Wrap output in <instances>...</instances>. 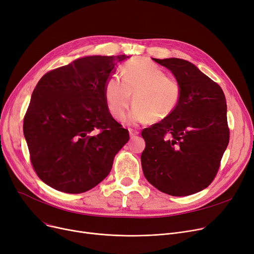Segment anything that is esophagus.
I'll use <instances>...</instances> for the list:
<instances>
[{
	"mask_svg": "<svg viewBox=\"0 0 254 254\" xmlns=\"http://www.w3.org/2000/svg\"><path fill=\"white\" fill-rule=\"evenodd\" d=\"M128 131H129V136L131 139L139 135V130L136 128H128Z\"/></svg>",
	"mask_w": 254,
	"mask_h": 254,
	"instance_id": "obj_1",
	"label": "esophagus"
}]
</instances>
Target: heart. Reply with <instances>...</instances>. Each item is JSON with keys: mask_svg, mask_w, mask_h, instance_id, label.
I'll return each mask as SVG.
<instances>
[{"mask_svg": "<svg viewBox=\"0 0 254 254\" xmlns=\"http://www.w3.org/2000/svg\"><path fill=\"white\" fill-rule=\"evenodd\" d=\"M120 79L116 75L106 80L104 95L113 116L122 118L132 98L127 123H155L168 117L177 107L181 95L180 80L165 74L156 64L144 60H131L122 66ZM133 97H131V95Z\"/></svg>", "mask_w": 254, "mask_h": 254, "instance_id": "obj_1", "label": "heart"}]
</instances>
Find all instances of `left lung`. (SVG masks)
<instances>
[{
  "mask_svg": "<svg viewBox=\"0 0 254 254\" xmlns=\"http://www.w3.org/2000/svg\"><path fill=\"white\" fill-rule=\"evenodd\" d=\"M182 85L180 101L161 123L142 130L145 178L170 195L201 191L214 180L230 141L226 101L221 87L181 59H152Z\"/></svg>",
  "mask_w": 254,
  "mask_h": 254,
  "instance_id": "obj_1",
  "label": "left lung"
}]
</instances>
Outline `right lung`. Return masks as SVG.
Returning a JSON list of instances; mask_svg holds the SVG:
<instances>
[{
    "mask_svg": "<svg viewBox=\"0 0 254 254\" xmlns=\"http://www.w3.org/2000/svg\"><path fill=\"white\" fill-rule=\"evenodd\" d=\"M128 58L85 57L39 80L23 134L36 174L50 188L81 193L109 175L129 135L110 114L104 87L115 65Z\"/></svg>",
    "mask_w": 254,
    "mask_h": 254,
    "instance_id": "right-lung-1",
    "label": "right lung"
}]
</instances>
